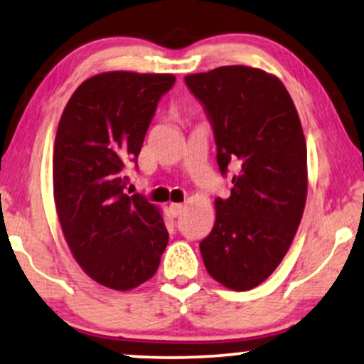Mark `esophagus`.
Listing matches in <instances>:
<instances>
[{"mask_svg": "<svg viewBox=\"0 0 364 364\" xmlns=\"http://www.w3.org/2000/svg\"><path fill=\"white\" fill-rule=\"evenodd\" d=\"M183 208L186 207H183L182 203H171V205H168V212H171L172 217H178V215H182Z\"/></svg>", "mask_w": 364, "mask_h": 364, "instance_id": "obj_1", "label": "esophagus"}]
</instances>
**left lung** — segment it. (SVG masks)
I'll return each mask as SVG.
<instances>
[{"instance_id":"left-lung-1","label":"left lung","mask_w":364,"mask_h":364,"mask_svg":"<svg viewBox=\"0 0 364 364\" xmlns=\"http://www.w3.org/2000/svg\"><path fill=\"white\" fill-rule=\"evenodd\" d=\"M186 84L212 124L230 197L215 200V225L200 242L210 277L245 291L275 272L306 200V142L280 79L248 66L191 74Z\"/></svg>"}]
</instances>
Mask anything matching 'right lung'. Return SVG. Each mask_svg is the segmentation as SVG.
<instances>
[{
	"instance_id": "1",
	"label": "right lung",
	"mask_w": 364,
	"mask_h": 364,
	"mask_svg": "<svg viewBox=\"0 0 364 364\" xmlns=\"http://www.w3.org/2000/svg\"><path fill=\"white\" fill-rule=\"evenodd\" d=\"M172 74L104 73L79 86L54 141L53 187L69 248L92 280L131 290L157 272L168 232L146 197L124 193Z\"/></svg>"
}]
</instances>
